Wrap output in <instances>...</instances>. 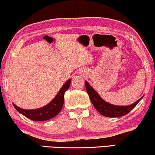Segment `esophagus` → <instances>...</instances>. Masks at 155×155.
<instances>
[{
    "label": "esophagus",
    "mask_w": 155,
    "mask_h": 155,
    "mask_svg": "<svg viewBox=\"0 0 155 155\" xmlns=\"http://www.w3.org/2000/svg\"><path fill=\"white\" fill-rule=\"evenodd\" d=\"M79 73L80 75H85L86 73H87V71L85 69H81L80 71H79Z\"/></svg>",
    "instance_id": "34e87169"
}]
</instances>
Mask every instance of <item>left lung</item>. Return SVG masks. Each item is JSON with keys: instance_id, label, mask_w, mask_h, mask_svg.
I'll list each match as a JSON object with an SVG mask.
<instances>
[{"instance_id": "8db88e82", "label": "left lung", "mask_w": 155, "mask_h": 155, "mask_svg": "<svg viewBox=\"0 0 155 155\" xmlns=\"http://www.w3.org/2000/svg\"><path fill=\"white\" fill-rule=\"evenodd\" d=\"M85 87L87 92L90 97L93 106L99 113H100L101 115L107 116V117H120V116L126 115L138 104L139 101L143 97V96L140 99H139L133 104L128 106H116L109 104L104 100L103 99H101V97L99 96L98 93L91 87L90 84L87 81H85Z\"/></svg>"}]
</instances>
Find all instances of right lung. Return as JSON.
<instances>
[{
  "mask_svg": "<svg viewBox=\"0 0 155 155\" xmlns=\"http://www.w3.org/2000/svg\"><path fill=\"white\" fill-rule=\"evenodd\" d=\"M71 79L68 80L61 88V90H59L58 93L55 97V98L48 104L41 108H39V109L27 110L18 107L15 104H13L15 109L19 113L22 114L25 117L28 118L29 119L36 120V121H41V120L44 121V120H49L58 115L59 112L62 109L63 102H64L65 92L68 90L69 87L71 85Z\"/></svg>",
  "mask_w": 155,
  "mask_h": 155,
  "instance_id": "right-lung-1",
  "label": "right lung"
}]
</instances>
